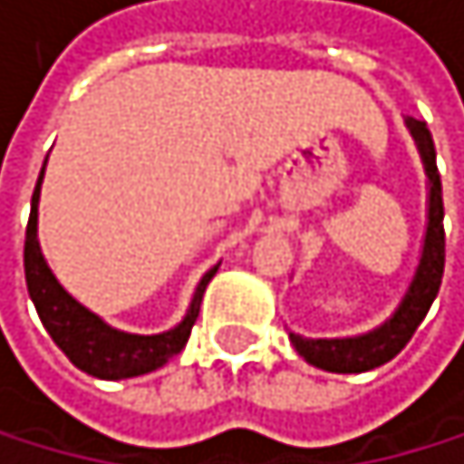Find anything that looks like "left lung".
I'll use <instances>...</instances> for the list:
<instances>
[{"instance_id": "left-lung-1", "label": "left lung", "mask_w": 464, "mask_h": 464, "mask_svg": "<svg viewBox=\"0 0 464 464\" xmlns=\"http://www.w3.org/2000/svg\"><path fill=\"white\" fill-rule=\"evenodd\" d=\"M405 127L411 132L417 152L422 158L425 169V189H428V212H425V235H422V252L414 269V277L400 300V306L392 317L374 325L372 332L352 334V337H303L289 332V343L295 352L314 368L332 374H362L377 365L394 360L405 343L414 337L417 325L425 320L430 303L437 300L442 272H445V229H442V184L437 172V150L434 139L425 127V121L405 119Z\"/></svg>"}]
</instances>
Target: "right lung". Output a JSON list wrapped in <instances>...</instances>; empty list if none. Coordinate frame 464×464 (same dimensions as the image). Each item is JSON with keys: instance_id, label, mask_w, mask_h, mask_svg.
<instances>
[{"instance_id": "obj_1", "label": "right lung", "mask_w": 464, "mask_h": 464, "mask_svg": "<svg viewBox=\"0 0 464 464\" xmlns=\"http://www.w3.org/2000/svg\"><path fill=\"white\" fill-rule=\"evenodd\" d=\"M42 181H44V167L39 172L34 201H30V220L24 232V280H27V295L34 300L39 320L47 329V334L53 337V343L67 354L72 365L99 380H130V377H141V374L155 372V368L167 365L187 345L189 332L198 320V312H201L204 292L220 263H215L201 277V283L195 286V295L189 300L187 314L181 317V323H175L172 329L161 334H130V332L115 329V325L104 323L96 312L82 306L47 266L42 246H39Z\"/></svg>"}]
</instances>
